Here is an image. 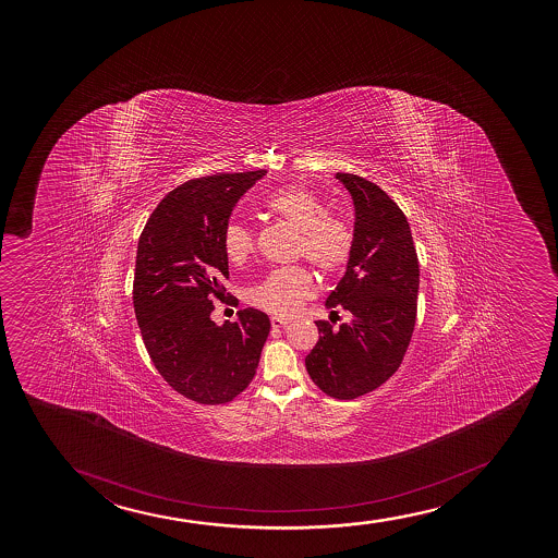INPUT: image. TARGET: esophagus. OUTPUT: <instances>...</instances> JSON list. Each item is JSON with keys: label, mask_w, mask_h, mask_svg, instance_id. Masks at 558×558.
<instances>
[{"label": "esophagus", "mask_w": 558, "mask_h": 558, "mask_svg": "<svg viewBox=\"0 0 558 558\" xmlns=\"http://www.w3.org/2000/svg\"><path fill=\"white\" fill-rule=\"evenodd\" d=\"M290 320H287V318H279V316H271V327L274 329H281V327L289 326Z\"/></svg>", "instance_id": "1"}]
</instances>
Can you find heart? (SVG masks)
I'll list each match as a JSON object with an SVG mask.
<instances>
[{
  "mask_svg": "<svg viewBox=\"0 0 558 558\" xmlns=\"http://www.w3.org/2000/svg\"><path fill=\"white\" fill-rule=\"evenodd\" d=\"M266 210L300 232L295 255L305 256L322 274H335L344 268L352 255V227L342 218L331 216L324 201L308 187L290 186L274 193L266 201ZM223 247L232 264L247 260L255 247L250 227L227 225ZM314 294V281L307 269L289 266L269 271L263 281L250 290V303L279 316L294 314Z\"/></svg>",
  "mask_w": 558,
  "mask_h": 558,
  "instance_id": "1",
  "label": "heart"
}]
</instances>
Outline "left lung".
Returning <instances> with one entry per match:
<instances>
[{"instance_id": "8db88e82", "label": "left lung", "mask_w": 558, "mask_h": 558, "mask_svg": "<svg viewBox=\"0 0 558 558\" xmlns=\"http://www.w3.org/2000/svg\"><path fill=\"white\" fill-rule=\"evenodd\" d=\"M353 199L352 255L326 307L352 320L316 322L320 339L305 357L322 391L353 400L378 389L398 371L415 329L418 258L410 223L397 203L371 180L337 173Z\"/></svg>"}]
</instances>
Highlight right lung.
<instances>
[{"label":"right lung","instance_id":"right-lung-1","mask_svg":"<svg viewBox=\"0 0 558 558\" xmlns=\"http://www.w3.org/2000/svg\"><path fill=\"white\" fill-rule=\"evenodd\" d=\"M266 171L218 173L174 187L150 214L135 256L134 308L143 342L161 378L199 404H227L255 378L268 314L211 320L223 300L229 258L223 234L232 208Z\"/></svg>","mask_w":558,"mask_h":558}]
</instances>
